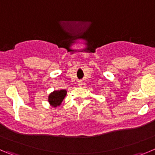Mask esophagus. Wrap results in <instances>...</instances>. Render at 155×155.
Returning <instances> with one entry per match:
<instances>
[{"label":"esophagus","instance_id":"esophagus-1","mask_svg":"<svg viewBox=\"0 0 155 155\" xmlns=\"http://www.w3.org/2000/svg\"><path fill=\"white\" fill-rule=\"evenodd\" d=\"M82 85V81H81V80H79V81H78V86H81Z\"/></svg>","mask_w":155,"mask_h":155}]
</instances>
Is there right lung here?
<instances>
[{"mask_svg":"<svg viewBox=\"0 0 155 155\" xmlns=\"http://www.w3.org/2000/svg\"><path fill=\"white\" fill-rule=\"evenodd\" d=\"M66 95V89H60V90H55L52 92L48 96V102L51 106L56 107L61 105L63 99Z\"/></svg>","mask_w":155,"mask_h":155,"instance_id":"obj_1","label":"right lung"}]
</instances>
